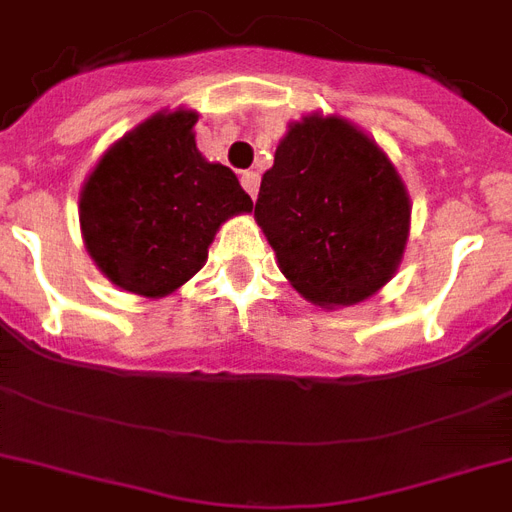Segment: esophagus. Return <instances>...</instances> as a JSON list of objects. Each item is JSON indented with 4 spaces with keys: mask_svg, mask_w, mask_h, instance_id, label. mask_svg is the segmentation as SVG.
<instances>
[{
    "mask_svg": "<svg viewBox=\"0 0 512 512\" xmlns=\"http://www.w3.org/2000/svg\"><path fill=\"white\" fill-rule=\"evenodd\" d=\"M241 185H244V191L255 199L257 188H260V175H257V172H241Z\"/></svg>",
    "mask_w": 512,
    "mask_h": 512,
    "instance_id": "1",
    "label": "esophagus"
}]
</instances>
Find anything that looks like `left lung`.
Here are the masks:
<instances>
[{"instance_id":"1","label":"left lung","mask_w":512,"mask_h":512,"mask_svg":"<svg viewBox=\"0 0 512 512\" xmlns=\"http://www.w3.org/2000/svg\"><path fill=\"white\" fill-rule=\"evenodd\" d=\"M412 204L377 143L340 116L289 124L263 175L255 220L281 273L313 305H356L396 273Z\"/></svg>"}]
</instances>
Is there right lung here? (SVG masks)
<instances>
[{
    "instance_id": "1",
    "label": "right lung",
    "mask_w": 512,
    "mask_h": 512,
    "mask_svg": "<svg viewBox=\"0 0 512 512\" xmlns=\"http://www.w3.org/2000/svg\"><path fill=\"white\" fill-rule=\"evenodd\" d=\"M196 111H159L116 140L79 196L84 247L124 292L164 297L207 263L217 228L252 212L239 177L196 148Z\"/></svg>"
}]
</instances>
